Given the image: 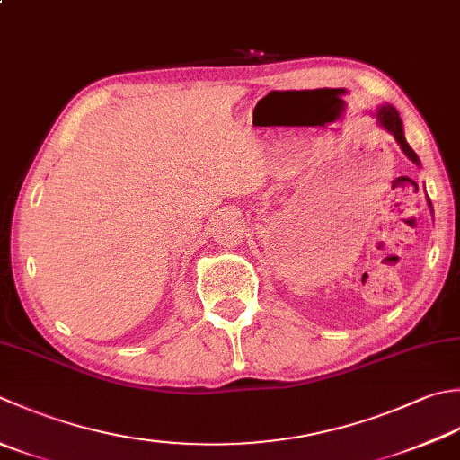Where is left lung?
Here are the masks:
<instances>
[{"label": "left lung", "mask_w": 460, "mask_h": 460, "mask_svg": "<svg viewBox=\"0 0 460 460\" xmlns=\"http://www.w3.org/2000/svg\"><path fill=\"white\" fill-rule=\"evenodd\" d=\"M376 123L381 125L383 129H386L389 131L394 139H397V143L401 146V149H402V153L404 155H407L412 164H417V165H420V161H419V155L415 151L411 149V146L407 143V139H404V131H402V121H401V117H399V111L394 110L393 105H383V107H379V111H376Z\"/></svg>", "instance_id": "1"}]
</instances>
